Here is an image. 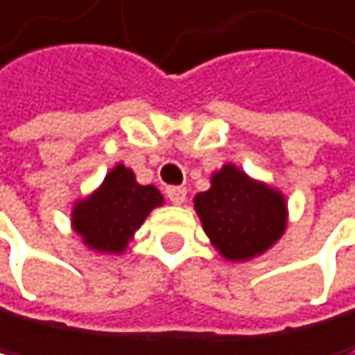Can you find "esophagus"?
I'll list each match as a JSON object with an SVG mask.
<instances>
[{
    "label": "esophagus",
    "mask_w": 355,
    "mask_h": 355,
    "mask_svg": "<svg viewBox=\"0 0 355 355\" xmlns=\"http://www.w3.org/2000/svg\"><path fill=\"white\" fill-rule=\"evenodd\" d=\"M185 196H187V190L185 187H168V198L174 203V205H181L185 203Z\"/></svg>",
    "instance_id": "obj_1"
}]
</instances>
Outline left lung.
Here are the masks:
<instances>
[{"label":"left lung","instance_id":"left-lung-1","mask_svg":"<svg viewBox=\"0 0 355 355\" xmlns=\"http://www.w3.org/2000/svg\"><path fill=\"white\" fill-rule=\"evenodd\" d=\"M194 209L212 248L232 263L263 256L287 230V198L278 187L225 163L209 176V190L194 196Z\"/></svg>","mask_w":355,"mask_h":355}]
</instances>
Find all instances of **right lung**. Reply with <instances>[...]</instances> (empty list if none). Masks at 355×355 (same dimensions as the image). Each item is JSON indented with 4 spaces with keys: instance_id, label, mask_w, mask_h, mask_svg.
Returning <instances> with one entry per match:
<instances>
[{
    "instance_id": "obj_1",
    "label": "right lung",
    "mask_w": 355,
    "mask_h": 355,
    "mask_svg": "<svg viewBox=\"0 0 355 355\" xmlns=\"http://www.w3.org/2000/svg\"><path fill=\"white\" fill-rule=\"evenodd\" d=\"M165 203L154 185H141L132 168L116 163L99 187L72 203L70 227L96 254H123L154 207Z\"/></svg>"
}]
</instances>
